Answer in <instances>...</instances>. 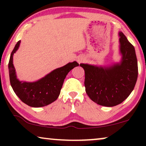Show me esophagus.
<instances>
[{
	"mask_svg": "<svg viewBox=\"0 0 146 146\" xmlns=\"http://www.w3.org/2000/svg\"><path fill=\"white\" fill-rule=\"evenodd\" d=\"M84 60V58H82V57L78 58L77 59V62H78L79 64L81 63V62H83Z\"/></svg>",
	"mask_w": 146,
	"mask_h": 146,
	"instance_id": "esophagus-1",
	"label": "esophagus"
}]
</instances>
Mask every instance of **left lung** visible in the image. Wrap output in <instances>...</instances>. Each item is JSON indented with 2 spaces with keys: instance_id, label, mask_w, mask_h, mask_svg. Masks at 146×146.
I'll return each mask as SVG.
<instances>
[{
  "instance_id": "left-lung-1",
  "label": "left lung",
  "mask_w": 146,
  "mask_h": 146,
  "mask_svg": "<svg viewBox=\"0 0 146 146\" xmlns=\"http://www.w3.org/2000/svg\"><path fill=\"white\" fill-rule=\"evenodd\" d=\"M119 62L108 66L80 64L85 71L86 92L93 102L112 107L129 96L136 83L138 68L135 48L125 36L119 32Z\"/></svg>"
}]
</instances>
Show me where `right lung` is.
<instances>
[{
	"instance_id": "add662e5",
	"label": "right lung",
	"mask_w": 146,
	"mask_h": 146,
	"mask_svg": "<svg viewBox=\"0 0 146 146\" xmlns=\"http://www.w3.org/2000/svg\"><path fill=\"white\" fill-rule=\"evenodd\" d=\"M20 44L21 40L14 48L9 63L10 82L14 92L23 102L29 106L43 107L52 103L58 98L68 73L79 64L76 61L69 62L33 82L20 81L13 65V54L19 49Z\"/></svg>"
}]
</instances>
